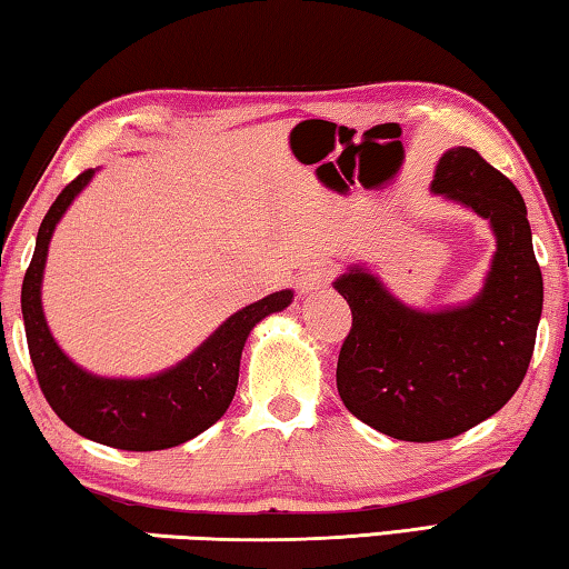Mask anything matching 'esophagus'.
Returning <instances> with one entry per match:
<instances>
[{"mask_svg":"<svg viewBox=\"0 0 569 569\" xmlns=\"http://www.w3.org/2000/svg\"><path fill=\"white\" fill-rule=\"evenodd\" d=\"M336 264L328 259H315L310 261L308 267L302 269L300 277H297V287H300V292H312V290H322V287H328L333 282L336 277Z\"/></svg>","mask_w":569,"mask_h":569,"instance_id":"esophagus-1","label":"esophagus"}]
</instances>
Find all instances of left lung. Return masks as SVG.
<instances>
[{"instance_id": "left-lung-1", "label": "left lung", "mask_w": 569, "mask_h": 569, "mask_svg": "<svg viewBox=\"0 0 569 569\" xmlns=\"http://www.w3.org/2000/svg\"><path fill=\"white\" fill-rule=\"evenodd\" d=\"M432 190L491 221L496 254L476 300L425 312L361 267L336 279L353 315L338 395L361 422L407 442L450 440L517 395L545 300L527 206L506 174L470 147H452L437 162Z\"/></svg>"}]
</instances>
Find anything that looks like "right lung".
Wrapping results in <instances>:
<instances>
[{"mask_svg":"<svg viewBox=\"0 0 569 569\" xmlns=\"http://www.w3.org/2000/svg\"><path fill=\"white\" fill-rule=\"evenodd\" d=\"M91 178L93 170H83L50 206L24 272L22 318L34 373L52 412L81 437L134 452L174 448L223 417L236 395L241 351L251 328L267 315L284 310L292 302V290L267 295L233 312L186 361L150 379H103L83 371L52 340L40 287L50 236Z\"/></svg>","mask_w":569,"mask_h":569,"instance_id":"1","label":"right lung"}]
</instances>
